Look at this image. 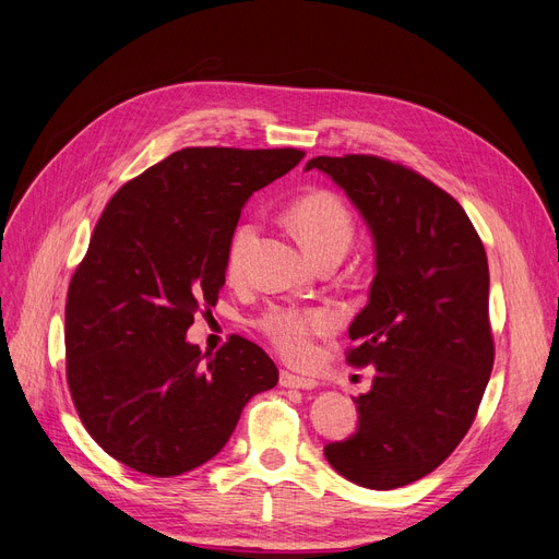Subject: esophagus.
Segmentation results:
<instances>
[{
    "label": "esophagus",
    "mask_w": 559,
    "mask_h": 559,
    "mask_svg": "<svg viewBox=\"0 0 559 559\" xmlns=\"http://www.w3.org/2000/svg\"><path fill=\"white\" fill-rule=\"evenodd\" d=\"M280 384L286 386V389H313V386H318L316 380L302 378V376H296V373H288V370H282V373H280Z\"/></svg>",
    "instance_id": "1"
}]
</instances>
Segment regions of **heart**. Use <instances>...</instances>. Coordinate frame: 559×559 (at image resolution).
Returning a JSON list of instances; mask_svg holds the SVG:
<instances>
[{
	"label": "heart",
	"instance_id": "b5f03b06",
	"mask_svg": "<svg viewBox=\"0 0 559 559\" xmlns=\"http://www.w3.org/2000/svg\"><path fill=\"white\" fill-rule=\"evenodd\" d=\"M284 218L318 263L341 259L355 238L353 211L330 191H311L296 198L286 206ZM257 236L259 225L254 221H241L234 227L225 254V271L231 280L246 273ZM254 328L280 355L305 359L311 353V341L336 328V316L325 307L271 305L254 318Z\"/></svg>",
	"mask_w": 559,
	"mask_h": 559
}]
</instances>
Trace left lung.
I'll list each match as a JSON object with an SVG mask.
<instances>
[{
  "label": "left lung",
  "instance_id": "left-lung-1",
  "mask_svg": "<svg viewBox=\"0 0 559 559\" xmlns=\"http://www.w3.org/2000/svg\"><path fill=\"white\" fill-rule=\"evenodd\" d=\"M376 236V280L348 334L345 361L376 366L355 397L359 425L325 445L328 462L366 489L432 473L475 420L493 368L489 263L462 204L420 173L376 154L316 156Z\"/></svg>",
  "mask_w": 559,
  "mask_h": 559
}]
</instances>
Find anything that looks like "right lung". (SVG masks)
Segmentation results:
<instances>
[{
  "label": "right lung",
  "instance_id": "1",
  "mask_svg": "<svg viewBox=\"0 0 559 559\" xmlns=\"http://www.w3.org/2000/svg\"><path fill=\"white\" fill-rule=\"evenodd\" d=\"M302 150L183 147L104 206L66 300V378L88 435L139 473L173 477L221 453L252 395L277 384L257 343L209 355L186 341L216 307L250 195Z\"/></svg>",
  "mask_w": 559,
  "mask_h": 559
}]
</instances>
